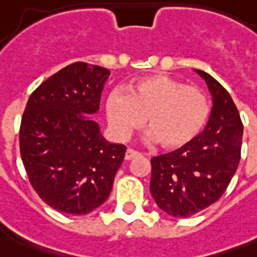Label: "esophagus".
Returning a JSON list of instances; mask_svg holds the SVG:
<instances>
[{
	"label": "esophagus",
	"instance_id": "obj_1",
	"mask_svg": "<svg viewBox=\"0 0 257 257\" xmlns=\"http://www.w3.org/2000/svg\"><path fill=\"white\" fill-rule=\"evenodd\" d=\"M140 156V153L137 152V151H135V149L132 148H128L126 149V152H125V160H133L135 157Z\"/></svg>",
	"mask_w": 257,
	"mask_h": 257
}]
</instances>
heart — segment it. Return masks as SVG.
<instances>
[{
	"label": "heart",
	"mask_w": 257,
	"mask_h": 257,
	"mask_svg": "<svg viewBox=\"0 0 257 257\" xmlns=\"http://www.w3.org/2000/svg\"><path fill=\"white\" fill-rule=\"evenodd\" d=\"M124 89H113L105 101L110 128L128 137L145 120L157 143L176 149L189 144L207 124L209 102L201 89L165 74L137 78Z\"/></svg>",
	"instance_id": "heart-1"
}]
</instances>
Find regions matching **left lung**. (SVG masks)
<instances>
[{
    "instance_id": "left-lung-1",
    "label": "left lung",
    "mask_w": 257,
    "mask_h": 257,
    "mask_svg": "<svg viewBox=\"0 0 257 257\" xmlns=\"http://www.w3.org/2000/svg\"><path fill=\"white\" fill-rule=\"evenodd\" d=\"M212 94L203 133L173 152L153 157L151 193L161 211L188 217L221 197L240 161L243 122L229 93L211 74L195 69Z\"/></svg>"
}]
</instances>
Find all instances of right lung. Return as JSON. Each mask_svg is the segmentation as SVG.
<instances>
[{"instance_id": "1", "label": "right lung", "mask_w": 257, "mask_h": 257, "mask_svg": "<svg viewBox=\"0 0 257 257\" xmlns=\"http://www.w3.org/2000/svg\"><path fill=\"white\" fill-rule=\"evenodd\" d=\"M106 68L74 62L30 94L20 128L26 175L49 207L86 215L112 191L125 145L105 140L89 117L100 109Z\"/></svg>"}]
</instances>
